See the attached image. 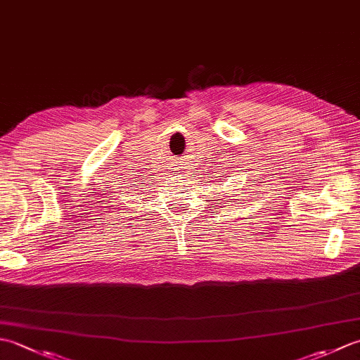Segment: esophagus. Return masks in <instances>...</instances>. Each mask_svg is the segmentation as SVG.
Masks as SVG:
<instances>
[{"instance_id": "esophagus-1", "label": "esophagus", "mask_w": 360, "mask_h": 360, "mask_svg": "<svg viewBox=\"0 0 360 360\" xmlns=\"http://www.w3.org/2000/svg\"><path fill=\"white\" fill-rule=\"evenodd\" d=\"M178 168H181V167H176V170H178ZM179 173V172H178Z\"/></svg>"}]
</instances>
